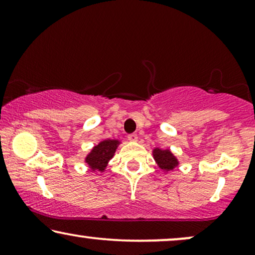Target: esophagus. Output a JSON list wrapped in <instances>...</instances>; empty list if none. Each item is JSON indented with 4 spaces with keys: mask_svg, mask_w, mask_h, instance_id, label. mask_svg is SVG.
Returning <instances> with one entry per match:
<instances>
[{
    "mask_svg": "<svg viewBox=\"0 0 255 255\" xmlns=\"http://www.w3.org/2000/svg\"><path fill=\"white\" fill-rule=\"evenodd\" d=\"M128 140H130V141H137V140H138V135L135 134V133H132V134L128 135Z\"/></svg>",
    "mask_w": 255,
    "mask_h": 255,
    "instance_id": "esophagus-1",
    "label": "esophagus"
}]
</instances>
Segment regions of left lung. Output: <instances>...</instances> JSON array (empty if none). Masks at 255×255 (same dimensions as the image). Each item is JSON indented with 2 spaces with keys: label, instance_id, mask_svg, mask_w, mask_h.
I'll return each mask as SVG.
<instances>
[{
  "label": "left lung",
  "instance_id": "obj_1",
  "mask_svg": "<svg viewBox=\"0 0 255 255\" xmlns=\"http://www.w3.org/2000/svg\"><path fill=\"white\" fill-rule=\"evenodd\" d=\"M153 159L159 168L163 170V173H168L173 170L175 167L179 166V159L173 154L170 149H161L159 147L153 148L152 151Z\"/></svg>",
  "mask_w": 255,
  "mask_h": 255
}]
</instances>
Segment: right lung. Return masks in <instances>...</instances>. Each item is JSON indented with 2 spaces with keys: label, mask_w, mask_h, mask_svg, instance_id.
Returning a JSON list of instances; mask_svg holds the SVG:
<instances>
[{
  "label": "right lung",
  "mask_w": 255,
  "mask_h": 255,
  "mask_svg": "<svg viewBox=\"0 0 255 255\" xmlns=\"http://www.w3.org/2000/svg\"><path fill=\"white\" fill-rule=\"evenodd\" d=\"M121 142L118 139H104L94 146L85 158V162L89 169L92 172L103 173L108 167V163L114 158Z\"/></svg>",
  "instance_id": "right-lung-1"
}]
</instances>
